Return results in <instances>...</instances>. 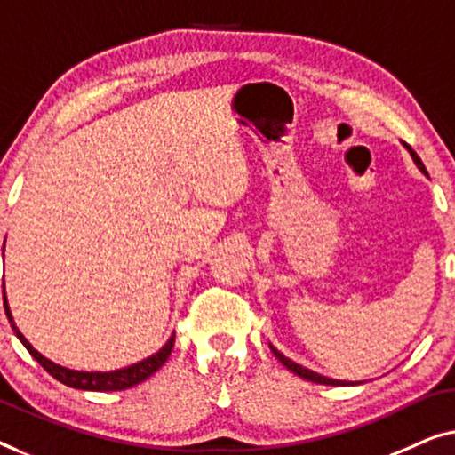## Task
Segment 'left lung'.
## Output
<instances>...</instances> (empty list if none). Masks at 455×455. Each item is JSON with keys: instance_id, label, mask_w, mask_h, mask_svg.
Masks as SVG:
<instances>
[{"instance_id": "left-lung-1", "label": "left lung", "mask_w": 455, "mask_h": 455, "mask_svg": "<svg viewBox=\"0 0 455 455\" xmlns=\"http://www.w3.org/2000/svg\"><path fill=\"white\" fill-rule=\"evenodd\" d=\"M408 150H411V155H412V158H414V163H417V166L419 169L422 171V172H427V169H425V164H422V161L419 158V155L417 152H414L411 146H408ZM272 348V353L276 355V358L280 363L284 364L286 369H291L292 373H297L299 377H303V379H309V381H313V383H323V386H353V383L350 381H340V379H330V377H323V375H319V373H313V371H309V369H305V367H300V364H297L294 361H291V358H286L284 355H280L276 348L274 347H270Z\"/></svg>"}]
</instances>
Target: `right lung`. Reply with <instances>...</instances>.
<instances>
[{
	"label": "right lung",
	"instance_id": "obj_1",
	"mask_svg": "<svg viewBox=\"0 0 455 455\" xmlns=\"http://www.w3.org/2000/svg\"><path fill=\"white\" fill-rule=\"evenodd\" d=\"M4 307H5V315H8L10 323H12V330L16 331V336L20 338V342L24 344V347H27L28 353L36 358V363L41 364V367L47 371V373L53 375L57 381L66 383V386L76 387V389H91V392H119V389H127V387L138 386V383L148 379L152 373H156V371L163 367V364L166 363V358L171 356L172 347H175V334H172L169 338V342H166L156 355L144 358V361L132 364V367L111 371V373H84V371H72V369L60 367V364L51 363L49 358L38 355L36 350L30 347L27 338H24L20 331H18L14 319H12L8 300H5V294H4Z\"/></svg>",
	"mask_w": 455,
	"mask_h": 455
}]
</instances>
